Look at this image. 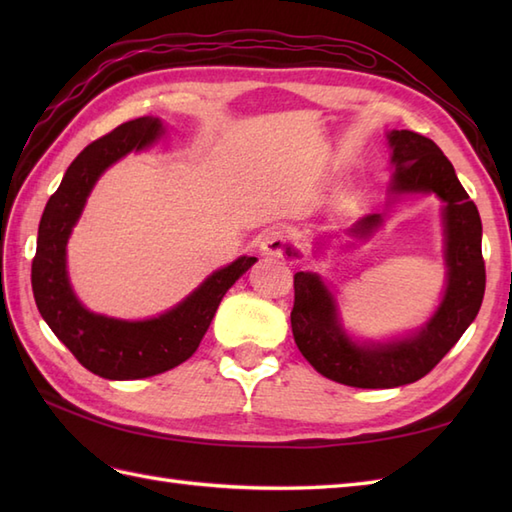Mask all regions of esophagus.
Listing matches in <instances>:
<instances>
[{
    "instance_id": "1",
    "label": "esophagus",
    "mask_w": 512,
    "mask_h": 512,
    "mask_svg": "<svg viewBox=\"0 0 512 512\" xmlns=\"http://www.w3.org/2000/svg\"><path fill=\"white\" fill-rule=\"evenodd\" d=\"M290 242L288 235L281 228H268L262 237V253L270 257H284Z\"/></svg>"
}]
</instances>
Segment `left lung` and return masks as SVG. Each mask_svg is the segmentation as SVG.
<instances>
[{"instance_id": "8db88e82", "label": "left lung", "mask_w": 512, "mask_h": 512, "mask_svg": "<svg viewBox=\"0 0 512 512\" xmlns=\"http://www.w3.org/2000/svg\"><path fill=\"white\" fill-rule=\"evenodd\" d=\"M387 140L396 167L391 193H436L447 204L444 259L449 270L436 314L407 339L358 345L343 332L332 292L314 273L295 275V306L290 312L292 336L306 361L325 378L361 389L400 387L427 376L473 323L486 288L482 220L449 158L431 138L409 129H394ZM380 222L378 213L367 215L352 233L367 237Z\"/></svg>"}]
</instances>
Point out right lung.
I'll list each match as a JSON object with an SVG mask.
<instances>
[{"label": "right lung", "instance_id": "add662e5", "mask_svg": "<svg viewBox=\"0 0 512 512\" xmlns=\"http://www.w3.org/2000/svg\"><path fill=\"white\" fill-rule=\"evenodd\" d=\"M162 134L158 118L143 116L118 125L114 132L85 147L65 171L59 189L43 209L32 259V292L43 321L85 369L110 380H134L167 372L198 350L226 290L257 262L239 257L215 270L176 308L147 321H121L85 310L74 297L65 270V244L85 200L101 173L145 149Z\"/></svg>", "mask_w": 512, "mask_h": 512}]
</instances>
